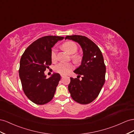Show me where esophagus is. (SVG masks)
<instances>
[{
  "mask_svg": "<svg viewBox=\"0 0 134 134\" xmlns=\"http://www.w3.org/2000/svg\"><path fill=\"white\" fill-rule=\"evenodd\" d=\"M60 76H61V77H62V78H63V77H64V75H60Z\"/></svg>",
  "mask_w": 134,
  "mask_h": 134,
  "instance_id": "esophagus-1",
  "label": "esophagus"
}]
</instances>
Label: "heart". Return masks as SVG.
Listing matches in <instances>:
<instances>
[{"mask_svg":"<svg viewBox=\"0 0 134 134\" xmlns=\"http://www.w3.org/2000/svg\"><path fill=\"white\" fill-rule=\"evenodd\" d=\"M63 48L70 54H73L77 51V46L74 42L68 41L65 43L63 45ZM57 52L55 48H53L51 52V58L53 62H55L57 60ZM75 60H77L79 59V57L77 55H74L72 56ZM73 65L70 63L60 62L55 65L54 67V71L56 72L61 75H67L73 69Z\"/></svg>","mask_w":134,"mask_h":134,"instance_id":"1","label":"heart"}]
</instances>
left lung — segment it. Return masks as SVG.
<instances>
[{
	"mask_svg": "<svg viewBox=\"0 0 134 134\" xmlns=\"http://www.w3.org/2000/svg\"><path fill=\"white\" fill-rule=\"evenodd\" d=\"M73 40L79 44L83 52L81 65L74 71L78 76L71 77L68 91L74 100L86 104L94 100L105 82L106 68L102 53L98 46L89 38L81 35L67 36L65 40Z\"/></svg>",
	"mask_w": 134,
	"mask_h": 134,
	"instance_id": "1",
	"label": "left lung"
}]
</instances>
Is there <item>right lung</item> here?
Masks as SVG:
<instances>
[{
  "instance_id": "add662e5",
  "label": "right lung",
  "mask_w": 134,
  "mask_h": 134,
  "mask_svg": "<svg viewBox=\"0 0 134 134\" xmlns=\"http://www.w3.org/2000/svg\"><path fill=\"white\" fill-rule=\"evenodd\" d=\"M63 39L57 36L39 38L26 49L21 57L19 76L22 89L27 97L36 104H45L54 97L60 76L53 73L47 78L44 71L52 64V48Z\"/></svg>"
}]
</instances>
